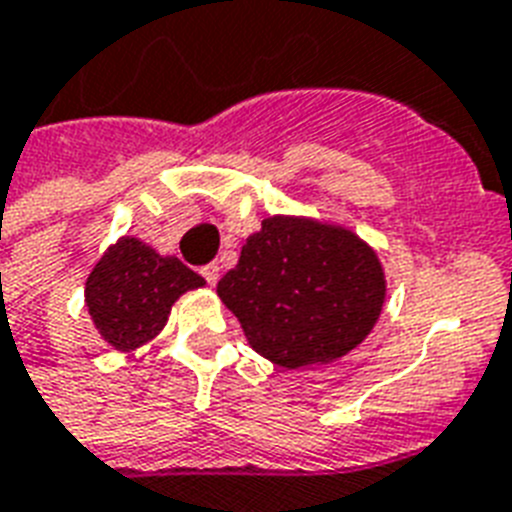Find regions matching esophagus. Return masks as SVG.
I'll return each mask as SVG.
<instances>
[{"label":"esophagus","mask_w":512,"mask_h":512,"mask_svg":"<svg viewBox=\"0 0 512 512\" xmlns=\"http://www.w3.org/2000/svg\"><path fill=\"white\" fill-rule=\"evenodd\" d=\"M200 275L205 277V283L208 285H216L219 283V264H205V267L200 269Z\"/></svg>","instance_id":"obj_1"}]
</instances>
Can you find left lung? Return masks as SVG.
I'll return each instance as SVG.
<instances>
[{
    "label": "left lung",
    "instance_id": "obj_1",
    "mask_svg": "<svg viewBox=\"0 0 512 512\" xmlns=\"http://www.w3.org/2000/svg\"><path fill=\"white\" fill-rule=\"evenodd\" d=\"M253 350L280 368L323 366L355 350L382 315V261L352 229L269 216L216 285Z\"/></svg>",
    "mask_w": 512,
    "mask_h": 512
}]
</instances>
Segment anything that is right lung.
Listing matches in <instances>:
<instances>
[{"mask_svg":"<svg viewBox=\"0 0 512 512\" xmlns=\"http://www.w3.org/2000/svg\"><path fill=\"white\" fill-rule=\"evenodd\" d=\"M202 285L176 256H160L138 237H120L87 275L85 307L106 344L133 352L165 328L178 296Z\"/></svg>","mask_w":512,"mask_h":512,"instance_id":"add662e5","label":"right lung"}]
</instances>
